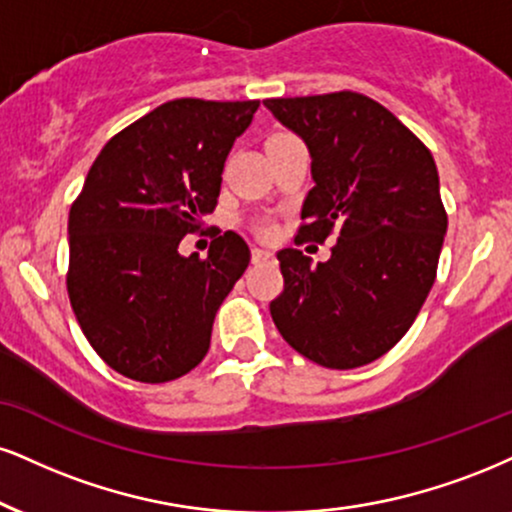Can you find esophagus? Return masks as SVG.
Here are the masks:
<instances>
[{
	"instance_id": "34e87169",
	"label": "esophagus",
	"mask_w": 512,
	"mask_h": 512,
	"mask_svg": "<svg viewBox=\"0 0 512 512\" xmlns=\"http://www.w3.org/2000/svg\"><path fill=\"white\" fill-rule=\"evenodd\" d=\"M272 257H274V252H269L264 248H252V262H267V260H272Z\"/></svg>"
}]
</instances>
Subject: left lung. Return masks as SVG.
<instances>
[{
	"instance_id": "left-lung-1",
	"label": "left lung",
	"mask_w": 512,
	"mask_h": 512,
	"mask_svg": "<svg viewBox=\"0 0 512 512\" xmlns=\"http://www.w3.org/2000/svg\"><path fill=\"white\" fill-rule=\"evenodd\" d=\"M264 107L312 157L315 188L295 245L338 231L326 262L312 264L295 248L276 252V329L322 367L369 365L405 336L434 286L448 214L432 152L360 92L274 97Z\"/></svg>"
}]
</instances>
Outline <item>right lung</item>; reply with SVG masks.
<instances>
[{
  "instance_id": "1",
  "label": "right lung",
  "mask_w": 512,
  "mask_h": 512,
  "mask_svg": "<svg viewBox=\"0 0 512 512\" xmlns=\"http://www.w3.org/2000/svg\"><path fill=\"white\" fill-rule=\"evenodd\" d=\"M260 102L171 100L116 133L92 162L69 212L71 307L95 353L123 377L174 381L202 362L219 305L250 262L226 231L197 252L221 171Z\"/></svg>"
}]
</instances>
